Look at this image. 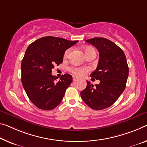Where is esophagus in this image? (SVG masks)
Instances as JSON below:
<instances>
[{
    "mask_svg": "<svg viewBox=\"0 0 147 147\" xmlns=\"http://www.w3.org/2000/svg\"><path fill=\"white\" fill-rule=\"evenodd\" d=\"M78 78V77L77 76H73V80H75L76 79H77Z\"/></svg>",
    "mask_w": 147,
    "mask_h": 147,
    "instance_id": "esophagus-1",
    "label": "esophagus"
}]
</instances>
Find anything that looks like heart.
Here are the masks:
<instances>
[{"label": "heart", "mask_w": 147, "mask_h": 147, "mask_svg": "<svg viewBox=\"0 0 147 147\" xmlns=\"http://www.w3.org/2000/svg\"><path fill=\"white\" fill-rule=\"evenodd\" d=\"M91 48H88L85 50V53L87 52L88 50H89ZM70 52V50L68 49L65 51V57H67V55H69ZM69 71L71 72V73H73L74 75L78 76H82L85 75L86 73L89 71V69L88 67H70L69 68Z\"/></svg>", "instance_id": "1"}]
</instances>
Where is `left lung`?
I'll use <instances>...</instances> for the list:
<instances>
[{
	"instance_id": "8db88e82",
	"label": "left lung",
	"mask_w": 147,
	"mask_h": 147,
	"mask_svg": "<svg viewBox=\"0 0 147 147\" xmlns=\"http://www.w3.org/2000/svg\"><path fill=\"white\" fill-rule=\"evenodd\" d=\"M86 42L95 46L99 53L98 65L90 76L100 83L94 86L87 81V86L80 95L90 108L102 110L111 106L124 92L129 68L124 52L113 42L99 37Z\"/></svg>"
}]
</instances>
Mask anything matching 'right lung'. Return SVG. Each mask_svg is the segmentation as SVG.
I'll return each mask as SVG.
<instances>
[{"instance_id": "1", "label": "right lung", "mask_w": 147, "mask_h": 147, "mask_svg": "<svg viewBox=\"0 0 147 147\" xmlns=\"http://www.w3.org/2000/svg\"><path fill=\"white\" fill-rule=\"evenodd\" d=\"M78 42L49 36L28 46L21 66L22 82L30 101L38 108L52 110L61 102L73 78L65 74L57 81L52 71L62 63L65 50Z\"/></svg>"}]
</instances>
